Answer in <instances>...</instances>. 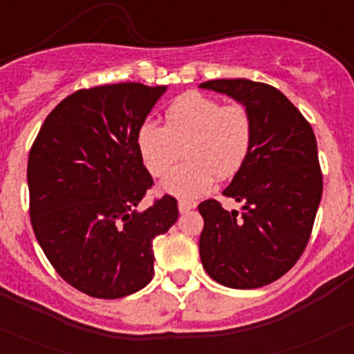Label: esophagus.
I'll return each mask as SVG.
<instances>
[{
  "label": "esophagus",
  "mask_w": 354,
  "mask_h": 354,
  "mask_svg": "<svg viewBox=\"0 0 354 354\" xmlns=\"http://www.w3.org/2000/svg\"><path fill=\"white\" fill-rule=\"evenodd\" d=\"M195 207H196L195 202H189V200H179V211L180 212H187Z\"/></svg>",
  "instance_id": "34e87169"
}]
</instances>
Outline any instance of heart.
Returning a JSON list of instances; mask_svg holds the SVG:
<instances>
[{
    "label": "heart",
    "instance_id": "1",
    "mask_svg": "<svg viewBox=\"0 0 354 354\" xmlns=\"http://www.w3.org/2000/svg\"><path fill=\"white\" fill-rule=\"evenodd\" d=\"M136 145L150 175L162 177L183 156L186 161L168 175L162 189L196 198L214 177L230 179L243 168L253 145V120L243 104H223L198 92L177 97L165 113V126L145 120Z\"/></svg>",
    "mask_w": 354,
    "mask_h": 354
}]
</instances>
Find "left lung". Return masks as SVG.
Listing matches in <instances>:
<instances>
[{"label": "left lung", "mask_w": 354, "mask_h": 354, "mask_svg": "<svg viewBox=\"0 0 354 354\" xmlns=\"http://www.w3.org/2000/svg\"><path fill=\"white\" fill-rule=\"evenodd\" d=\"M200 86L234 97L253 120L248 159L223 192L243 211H225L214 198L198 205L204 218L200 259L221 286L257 289L283 277L310 239L323 195L315 134L271 84L212 80Z\"/></svg>", "instance_id": "1"}]
</instances>
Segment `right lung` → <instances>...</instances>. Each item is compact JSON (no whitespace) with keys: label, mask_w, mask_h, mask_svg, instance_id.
<instances>
[{"label":"right lung","mask_w":354,"mask_h":354,"mask_svg":"<svg viewBox=\"0 0 354 354\" xmlns=\"http://www.w3.org/2000/svg\"><path fill=\"white\" fill-rule=\"evenodd\" d=\"M167 86L101 84L65 97L28 156L30 218L40 248L65 282L117 299L154 277L152 241L179 218L171 195L136 211L154 180L136 134Z\"/></svg>","instance_id":"1"}]
</instances>
